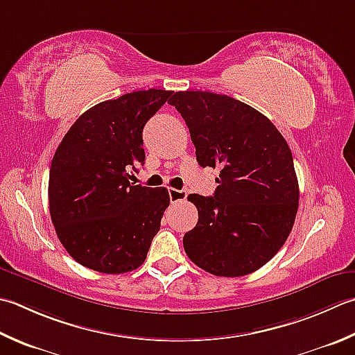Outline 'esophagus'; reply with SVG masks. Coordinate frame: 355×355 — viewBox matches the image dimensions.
Here are the masks:
<instances>
[{
    "instance_id": "1",
    "label": "esophagus",
    "mask_w": 355,
    "mask_h": 355,
    "mask_svg": "<svg viewBox=\"0 0 355 355\" xmlns=\"http://www.w3.org/2000/svg\"><path fill=\"white\" fill-rule=\"evenodd\" d=\"M169 197H171V201H182V200H186L187 197V191L184 189H173V187H171L169 189Z\"/></svg>"
}]
</instances>
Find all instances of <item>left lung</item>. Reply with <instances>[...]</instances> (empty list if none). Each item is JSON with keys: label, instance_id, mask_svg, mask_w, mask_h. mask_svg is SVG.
Returning a JSON list of instances; mask_svg holds the SVG:
<instances>
[{"label": "left lung", "instance_id": "left-lung-1", "mask_svg": "<svg viewBox=\"0 0 355 355\" xmlns=\"http://www.w3.org/2000/svg\"><path fill=\"white\" fill-rule=\"evenodd\" d=\"M168 103L189 128L198 164L220 169L214 197H187L198 223L184 251L214 275L251 274L293 231L300 191L289 146L269 118L232 96L186 90Z\"/></svg>", "mask_w": 355, "mask_h": 355}]
</instances>
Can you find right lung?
Masks as SVG:
<instances>
[{"label": "right lung", "mask_w": 355, "mask_h": 355, "mask_svg": "<svg viewBox=\"0 0 355 355\" xmlns=\"http://www.w3.org/2000/svg\"><path fill=\"white\" fill-rule=\"evenodd\" d=\"M171 90H137L86 110L55 152L49 211L61 245L80 265L123 274L143 265L169 206L166 187L129 182L144 164L143 128Z\"/></svg>", "instance_id": "1"}]
</instances>
